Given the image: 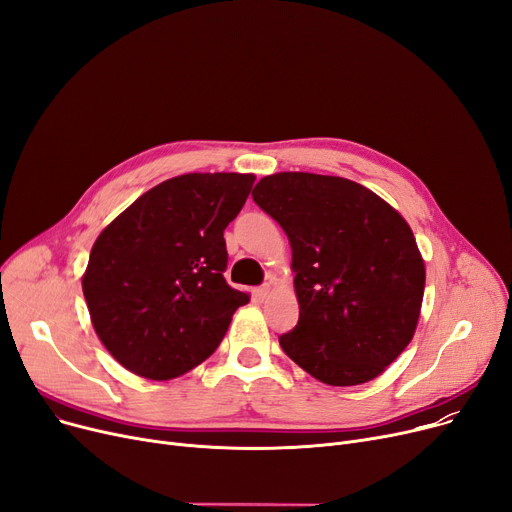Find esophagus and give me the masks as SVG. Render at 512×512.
<instances>
[{
	"label": "esophagus",
	"mask_w": 512,
	"mask_h": 512,
	"mask_svg": "<svg viewBox=\"0 0 512 512\" xmlns=\"http://www.w3.org/2000/svg\"><path fill=\"white\" fill-rule=\"evenodd\" d=\"M270 292H272V288H270V284H263V286H257L255 290H253V297H255V301H265L267 297H270Z\"/></svg>",
	"instance_id": "34e87169"
}]
</instances>
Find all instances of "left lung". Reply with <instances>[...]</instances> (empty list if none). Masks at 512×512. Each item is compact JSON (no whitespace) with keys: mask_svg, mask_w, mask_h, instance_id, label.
Returning <instances> with one entry per match:
<instances>
[{"mask_svg":"<svg viewBox=\"0 0 512 512\" xmlns=\"http://www.w3.org/2000/svg\"><path fill=\"white\" fill-rule=\"evenodd\" d=\"M253 201L292 249L299 321L282 351L319 382L357 386L411 342L425 288L413 230L369 188L338 176L280 172Z\"/></svg>","mask_w":512,"mask_h":512,"instance_id":"obj_1","label":"left lung"}]
</instances>
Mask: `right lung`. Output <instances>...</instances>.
<instances>
[{
    "label": "right lung",
    "instance_id": "1",
    "mask_svg": "<svg viewBox=\"0 0 512 512\" xmlns=\"http://www.w3.org/2000/svg\"><path fill=\"white\" fill-rule=\"evenodd\" d=\"M253 182L234 172L170 178L97 236L85 301L99 340L128 371L157 382L191 371L249 303L224 278V230Z\"/></svg>",
    "mask_w": 512,
    "mask_h": 512
}]
</instances>
